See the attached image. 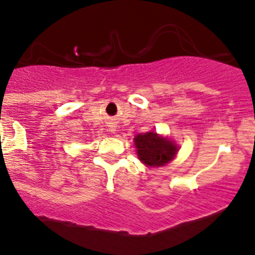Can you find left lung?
I'll return each instance as SVG.
<instances>
[{
	"label": "left lung",
	"instance_id": "8db88e82",
	"mask_svg": "<svg viewBox=\"0 0 255 255\" xmlns=\"http://www.w3.org/2000/svg\"><path fill=\"white\" fill-rule=\"evenodd\" d=\"M134 145L136 155L146 166H163L175 159L178 146L175 141L159 135L155 132L141 133L135 135Z\"/></svg>",
	"mask_w": 255,
	"mask_h": 255
}]
</instances>
